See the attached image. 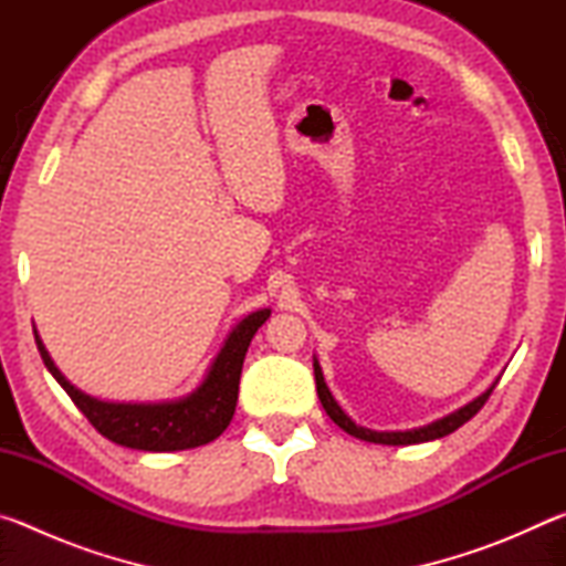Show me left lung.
Returning a JSON list of instances; mask_svg holds the SVG:
<instances>
[{"label":"left lung","mask_w":566,"mask_h":566,"mask_svg":"<svg viewBox=\"0 0 566 566\" xmlns=\"http://www.w3.org/2000/svg\"><path fill=\"white\" fill-rule=\"evenodd\" d=\"M314 379H317V395H319V401L324 411H327L329 419L334 421V424L342 427L344 432L361 439V442H371V444H389V447H401V444H421V442H432V439H442L447 434H452L454 429H459L464 424V421L472 419L479 409L484 407V401L490 399L492 389L496 387V381H500V377H496L490 389H484L482 395L474 397L472 401H467L464 407H459L454 411H449L447 417L442 419H434L429 421V424L424 427H417V429H405V432H377V429H369V427H361L354 421L347 411H344L339 407V401L334 399V395L327 387V381H324V375H322V367H319V359L314 357Z\"/></svg>","instance_id":"left-lung-1"}]
</instances>
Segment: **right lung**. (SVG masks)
Returning <instances> with one entry per match:
<instances>
[{
    "label": "right lung",
    "mask_w": 566,
    "mask_h": 566,
    "mask_svg": "<svg viewBox=\"0 0 566 566\" xmlns=\"http://www.w3.org/2000/svg\"><path fill=\"white\" fill-rule=\"evenodd\" d=\"M272 310H256L237 324L224 339L222 349L209 364L202 385L189 395L167 401H107L92 397L66 379L46 352L34 329L36 349L44 367L60 381L70 399L109 442L142 449V452H181L214 442L234 417L239 377H242L244 354L256 329L270 319Z\"/></svg>",
    "instance_id": "1"
}]
</instances>
